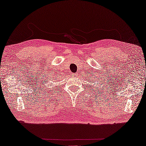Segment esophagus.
Instances as JSON below:
<instances>
[{"instance_id":"esophagus-1","label":"esophagus","mask_w":146,"mask_h":146,"mask_svg":"<svg viewBox=\"0 0 146 146\" xmlns=\"http://www.w3.org/2000/svg\"><path fill=\"white\" fill-rule=\"evenodd\" d=\"M72 75L73 76H75V75H76V74L75 73H72Z\"/></svg>"}]
</instances>
